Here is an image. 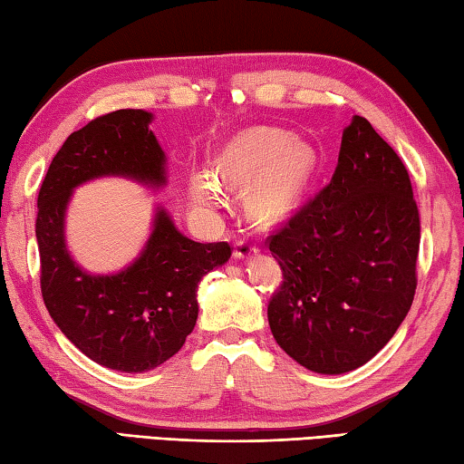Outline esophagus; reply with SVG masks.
I'll return each instance as SVG.
<instances>
[{
  "label": "esophagus",
  "mask_w": 464,
  "mask_h": 464,
  "mask_svg": "<svg viewBox=\"0 0 464 464\" xmlns=\"http://www.w3.org/2000/svg\"><path fill=\"white\" fill-rule=\"evenodd\" d=\"M257 251L256 241L249 237V235H241V237L235 239V249H233V256L237 257V260H243V257H249L254 256Z\"/></svg>",
  "instance_id": "esophagus-1"
}]
</instances>
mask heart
I'll use <instances>...</instances> for the list:
<instances>
[{"mask_svg": "<svg viewBox=\"0 0 464 464\" xmlns=\"http://www.w3.org/2000/svg\"><path fill=\"white\" fill-rule=\"evenodd\" d=\"M315 166V153L278 129H254L231 143L215 166V177L196 174L190 182L192 198L204 207L223 202L218 182L231 188L254 186L247 208L260 221H274L286 215L301 196Z\"/></svg>", "mask_w": 464, "mask_h": 464, "instance_id": "b5f03b06", "label": "heart"}]
</instances>
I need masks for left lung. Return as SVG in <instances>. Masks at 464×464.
Returning a JSON list of instances; mask_svg holds the SVG:
<instances>
[{
    "label": "left lung",
    "instance_id": "obj_1",
    "mask_svg": "<svg viewBox=\"0 0 464 464\" xmlns=\"http://www.w3.org/2000/svg\"><path fill=\"white\" fill-rule=\"evenodd\" d=\"M266 243L282 270L268 303L280 348L321 374L366 364L401 325L418 288L420 210L401 157L354 116L332 182Z\"/></svg>",
    "mask_w": 464,
    "mask_h": 464
}]
</instances>
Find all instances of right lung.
Masks as SVG:
<instances>
[{
  "label": "right lung",
  "mask_w": 464,
  "mask_h": 464,
  "mask_svg": "<svg viewBox=\"0 0 464 464\" xmlns=\"http://www.w3.org/2000/svg\"><path fill=\"white\" fill-rule=\"evenodd\" d=\"M149 122L151 114L135 108L90 121L53 157L38 192L36 241L46 311L75 348L121 372L151 371L182 348L198 317V282L233 251L227 241L184 237L160 210L143 254L124 272L90 276L69 257L63 217L75 186L98 176L166 182V157Z\"/></svg>",
  "instance_id": "add662e5"
}]
</instances>
